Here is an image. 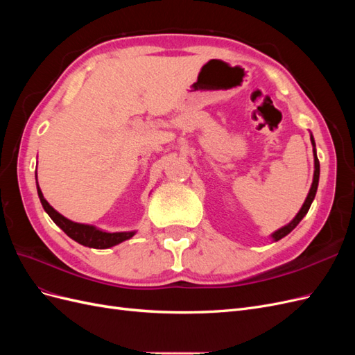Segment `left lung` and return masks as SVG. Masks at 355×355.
Segmentation results:
<instances>
[{
	"instance_id": "8db88e82",
	"label": "left lung",
	"mask_w": 355,
	"mask_h": 355,
	"mask_svg": "<svg viewBox=\"0 0 355 355\" xmlns=\"http://www.w3.org/2000/svg\"><path fill=\"white\" fill-rule=\"evenodd\" d=\"M311 142H313V146H314V167H315V170H314V180H313V185H311V189H309V192H308V197H306V200H305V202H304L302 209L299 210V213L296 214L295 219H293L292 222H290L288 225H286V227H283L282 230H278V231H275V232L272 234V239H274V241L282 240L283 237H286V235H287L288 232H292V231L296 228V225H297L300 220H302L305 214L308 213V210H309V207H311V202H313V200H314V197H315L317 187H318V179H320V161H318V158H317L315 142H314V137H313V136H311Z\"/></svg>"
}]
</instances>
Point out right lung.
<instances>
[{"label":"right lung","mask_w":355,"mask_h":355,"mask_svg":"<svg viewBox=\"0 0 355 355\" xmlns=\"http://www.w3.org/2000/svg\"><path fill=\"white\" fill-rule=\"evenodd\" d=\"M37 189H38V197H40L42 207H44V210L49 213V216L53 219V222H55L58 227L68 235V237H71L72 240H75L85 247H93V249H110V247H112V245H116L128 239H132L136 234L135 231H132V232H105V231H101L98 228L92 227V225L72 222V220L67 219L65 216H62V214L53 209L47 202V200L42 197V192L38 187V182H37Z\"/></svg>","instance_id":"add662e5"}]
</instances>
